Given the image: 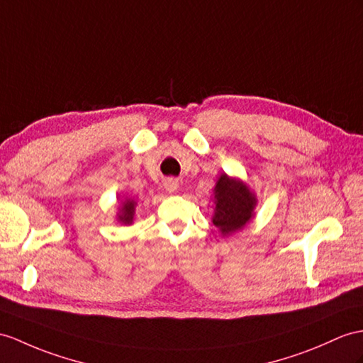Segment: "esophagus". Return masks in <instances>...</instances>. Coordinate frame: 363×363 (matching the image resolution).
Masks as SVG:
<instances>
[{"mask_svg":"<svg viewBox=\"0 0 363 363\" xmlns=\"http://www.w3.org/2000/svg\"><path fill=\"white\" fill-rule=\"evenodd\" d=\"M164 189L167 191V192H175L177 189H179V182H177L175 179H167L166 182H164Z\"/></svg>","mask_w":363,"mask_h":363,"instance_id":"esophagus-1","label":"esophagus"}]
</instances>
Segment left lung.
I'll return each instance as SVG.
<instances>
[{"label": "left lung", "instance_id": "obj_1", "mask_svg": "<svg viewBox=\"0 0 363 363\" xmlns=\"http://www.w3.org/2000/svg\"><path fill=\"white\" fill-rule=\"evenodd\" d=\"M214 203L212 223L222 235H231L251 222L257 199L242 180L222 174L214 188Z\"/></svg>", "mask_w": 363, "mask_h": 363}]
</instances>
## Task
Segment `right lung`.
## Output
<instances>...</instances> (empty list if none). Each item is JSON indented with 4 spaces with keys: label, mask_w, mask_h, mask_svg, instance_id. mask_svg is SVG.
<instances>
[{
    "label": "right lung",
    "mask_w": 363,
    "mask_h": 363,
    "mask_svg": "<svg viewBox=\"0 0 363 363\" xmlns=\"http://www.w3.org/2000/svg\"><path fill=\"white\" fill-rule=\"evenodd\" d=\"M135 200L132 199H125V201H121V208L117 214V220L125 225H130L134 222V216H135Z\"/></svg>",
    "instance_id": "1"
}]
</instances>
